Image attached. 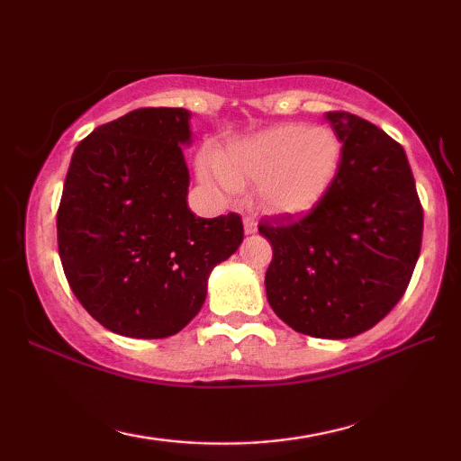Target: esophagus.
Masks as SVG:
<instances>
[{"instance_id": "34e87169", "label": "esophagus", "mask_w": 461, "mask_h": 461, "mask_svg": "<svg viewBox=\"0 0 461 461\" xmlns=\"http://www.w3.org/2000/svg\"><path fill=\"white\" fill-rule=\"evenodd\" d=\"M244 231L248 233V236L256 231V221L252 220V217H244Z\"/></svg>"}]
</instances>
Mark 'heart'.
<instances>
[{"label":"heart","mask_w":461,"mask_h":461,"mask_svg":"<svg viewBox=\"0 0 461 461\" xmlns=\"http://www.w3.org/2000/svg\"><path fill=\"white\" fill-rule=\"evenodd\" d=\"M339 160V140L330 128L286 123L231 144L217 158V170L201 168V176L228 193L256 183L264 213L299 220L323 201Z\"/></svg>","instance_id":"heart-1"}]
</instances>
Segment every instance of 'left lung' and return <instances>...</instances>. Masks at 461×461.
<instances>
[{"mask_svg":"<svg viewBox=\"0 0 461 461\" xmlns=\"http://www.w3.org/2000/svg\"><path fill=\"white\" fill-rule=\"evenodd\" d=\"M341 142L335 181L303 220L262 223L268 303L294 331L348 339L384 319L409 286L423 209L402 146L374 123L327 112Z\"/></svg>","mask_w":461,"mask_h":461,"instance_id":"1","label":"left lung"}]
</instances>
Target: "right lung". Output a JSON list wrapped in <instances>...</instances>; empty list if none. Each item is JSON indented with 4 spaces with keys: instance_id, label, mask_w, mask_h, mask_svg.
Instances as JSON below:
<instances>
[{
    "instance_id": "add662e5",
    "label": "right lung",
    "mask_w": 461,
    "mask_h": 461,
    "mask_svg": "<svg viewBox=\"0 0 461 461\" xmlns=\"http://www.w3.org/2000/svg\"><path fill=\"white\" fill-rule=\"evenodd\" d=\"M191 112L134 109L75 148L57 215L73 293L109 331L175 335L199 313L207 280L244 240L240 215L203 220L186 205Z\"/></svg>"
}]
</instances>
